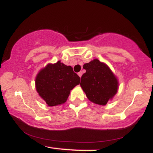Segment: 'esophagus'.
<instances>
[{
	"label": "esophagus",
	"mask_w": 153,
	"mask_h": 153,
	"mask_svg": "<svg viewBox=\"0 0 153 153\" xmlns=\"http://www.w3.org/2000/svg\"><path fill=\"white\" fill-rule=\"evenodd\" d=\"M78 75H79V77H80V78H81V76H82V72H79V73H78Z\"/></svg>",
	"instance_id": "obj_1"
}]
</instances>
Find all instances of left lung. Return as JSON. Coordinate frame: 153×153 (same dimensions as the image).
<instances>
[{
    "label": "left lung",
    "instance_id": "1",
    "mask_svg": "<svg viewBox=\"0 0 153 153\" xmlns=\"http://www.w3.org/2000/svg\"><path fill=\"white\" fill-rule=\"evenodd\" d=\"M86 72L82 75L80 86L87 98L95 104L105 106L117 94L119 81L109 67L94 59L83 65Z\"/></svg>",
    "mask_w": 153,
    "mask_h": 153
}]
</instances>
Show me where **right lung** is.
Masks as SVG:
<instances>
[{
  "instance_id": "obj_1",
  "label": "right lung",
  "mask_w": 153,
  "mask_h": 153,
  "mask_svg": "<svg viewBox=\"0 0 153 153\" xmlns=\"http://www.w3.org/2000/svg\"><path fill=\"white\" fill-rule=\"evenodd\" d=\"M80 81V77L71 66L58 61L54 64L49 63L40 70L35 78V87L49 106H55L66 102L71 91Z\"/></svg>"
}]
</instances>
